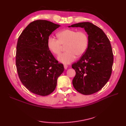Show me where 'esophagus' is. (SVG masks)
Listing matches in <instances>:
<instances>
[{"label":"esophagus","instance_id":"34e87169","mask_svg":"<svg viewBox=\"0 0 126 126\" xmlns=\"http://www.w3.org/2000/svg\"><path fill=\"white\" fill-rule=\"evenodd\" d=\"M64 68L65 69H67V68H68V65L64 64Z\"/></svg>","mask_w":126,"mask_h":126}]
</instances>
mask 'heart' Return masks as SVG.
<instances>
[{
  "mask_svg": "<svg viewBox=\"0 0 126 126\" xmlns=\"http://www.w3.org/2000/svg\"><path fill=\"white\" fill-rule=\"evenodd\" d=\"M58 39L49 37L47 41L48 49L54 55H58L65 46L66 51L58 57L62 63L69 64L75 60L76 55L81 56L85 53L89 44V38L84 31H77L65 29L57 33Z\"/></svg>",
  "mask_w": 126,
  "mask_h": 126,
  "instance_id": "1",
  "label": "heart"
}]
</instances>
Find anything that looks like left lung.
<instances>
[{
	"instance_id": "left-lung-1",
	"label": "left lung",
	"mask_w": 126,
	"mask_h": 126,
	"mask_svg": "<svg viewBox=\"0 0 126 126\" xmlns=\"http://www.w3.org/2000/svg\"><path fill=\"white\" fill-rule=\"evenodd\" d=\"M69 27L83 28L88 34L86 51L72 64L76 71L73 84L82 94H93L100 90L111 76L114 57L110 41L102 29L90 22L79 23Z\"/></svg>"
}]
</instances>
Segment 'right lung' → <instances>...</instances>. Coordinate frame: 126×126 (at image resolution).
<instances>
[{
	"label": "right lung",
	"instance_id": "1",
	"mask_svg": "<svg viewBox=\"0 0 126 126\" xmlns=\"http://www.w3.org/2000/svg\"><path fill=\"white\" fill-rule=\"evenodd\" d=\"M60 26L47 20H36L29 24L18 38L16 64L19 78L34 94L52 93L64 71L63 64L58 63L47 46L49 36Z\"/></svg>",
	"mask_w": 126,
	"mask_h": 126
}]
</instances>
